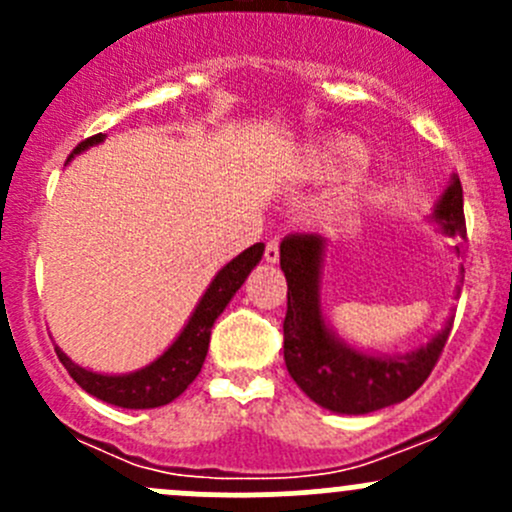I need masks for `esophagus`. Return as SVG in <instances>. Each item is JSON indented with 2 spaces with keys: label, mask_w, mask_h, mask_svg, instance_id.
Wrapping results in <instances>:
<instances>
[{
  "label": "esophagus",
  "mask_w": 512,
  "mask_h": 512,
  "mask_svg": "<svg viewBox=\"0 0 512 512\" xmlns=\"http://www.w3.org/2000/svg\"><path fill=\"white\" fill-rule=\"evenodd\" d=\"M265 260L272 262V265L280 262V240H277V237H272V240L265 245Z\"/></svg>",
  "instance_id": "34e87169"
}]
</instances>
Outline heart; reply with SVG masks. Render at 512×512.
Segmentation results:
<instances>
[{
    "label": "heart",
    "instance_id": "obj_1",
    "mask_svg": "<svg viewBox=\"0 0 512 512\" xmlns=\"http://www.w3.org/2000/svg\"><path fill=\"white\" fill-rule=\"evenodd\" d=\"M361 163H364V151L359 148V143L349 141V138H339V141L327 143L314 156V165H317L319 173L327 175L349 173V170L359 168Z\"/></svg>",
    "mask_w": 512,
    "mask_h": 512
}]
</instances>
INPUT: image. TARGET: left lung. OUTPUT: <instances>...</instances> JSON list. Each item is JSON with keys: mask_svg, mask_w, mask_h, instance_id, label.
<instances>
[{"mask_svg": "<svg viewBox=\"0 0 512 512\" xmlns=\"http://www.w3.org/2000/svg\"><path fill=\"white\" fill-rule=\"evenodd\" d=\"M433 220L451 237L466 240L461 180L453 178L433 210ZM324 237L309 232L287 235L280 245V265L287 277L285 364L299 389L337 414H371L399 404L428 379L446 339L448 322L426 347L406 356H369L339 342L319 309V270Z\"/></svg>", "mask_w": 512, "mask_h": 512, "instance_id": "left-lung-1", "label": "left lung"}]
</instances>
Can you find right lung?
Wrapping results in <instances>:
<instances>
[{"label":"right lung","instance_id":"obj_1","mask_svg":"<svg viewBox=\"0 0 512 512\" xmlns=\"http://www.w3.org/2000/svg\"><path fill=\"white\" fill-rule=\"evenodd\" d=\"M101 141L103 133L86 138V141H81L79 146L74 148V153H71L69 158H74L76 153L86 151V148L96 146V143ZM262 252H265V245L257 242V245L240 252L235 260L227 262L223 270L215 275V280L210 282L208 292L203 294V299H200V304L195 307L193 317L188 319V324H185V329L180 332V337L170 344L168 352H163V356H158V359L153 361V364H148L146 369L123 376H103L96 374V371L76 366L59 347H56V356H59V361L66 366L71 379H74L81 389L89 391L96 399L106 401V404L121 406V409H156V406L170 404V401L178 399V396L193 384L195 376L200 374L205 354H208L210 329H213L215 319L223 314L227 302H230L232 294L242 287V282L247 280L252 267L262 260Z\"/></svg>","mask_w":512,"mask_h":512}]
</instances>
